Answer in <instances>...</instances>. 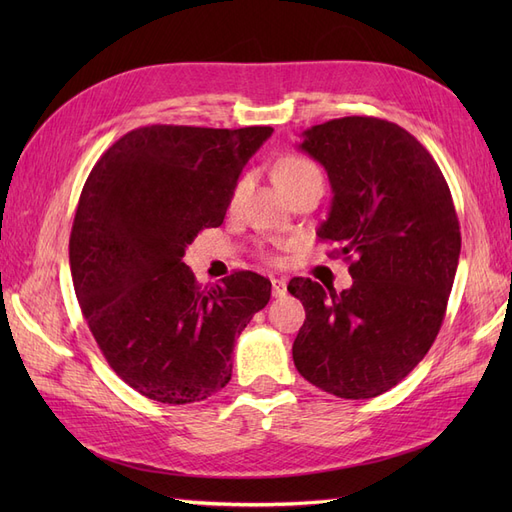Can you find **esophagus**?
I'll return each mask as SVG.
<instances>
[{"label":"esophagus","instance_id":"1","mask_svg":"<svg viewBox=\"0 0 512 512\" xmlns=\"http://www.w3.org/2000/svg\"><path fill=\"white\" fill-rule=\"evenodd\" d=\"M286 280L284 277H277V280H271V292H273V297H284V294L288 292L286 290Z\"/></svg>","mask_w":512,"mask_h":512}]
</instances>
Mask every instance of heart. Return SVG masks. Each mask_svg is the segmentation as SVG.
Wrapping results in <instances>:
<instances>
[{
	"label": "heart",
	"instance_id": "obj_1",
	"mask_svg": "<svg viewBox=\"0 0 512 512\" xmlns=\"http://www.w3.org/2000/svg\"><path fill=\"white\" fill-rule=\"evenodd\" d=\"M275 181L280 183V188L284 192H288L307 181H322V175H320V168L312 160H307L303 156H286L275 168ZM241 190H243V181L235 188L232 203L239 198Z\"/></svg>",
	"mask_w": 512,
	"mask_h": 512
}]
</instances>
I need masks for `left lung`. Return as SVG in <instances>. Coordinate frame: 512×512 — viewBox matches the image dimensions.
I'll return each instance as SVG.
<instances>
[{"label":"left lung","mask_w":512,"mask_h":512,"mask_svg":"<svg viewBox=\"0 0 512 512\" xmlns=\"http://www.w3.org/2000/svg\"><path fill=\"white\" fill-rule=\"evenodd\" d=\"M299 149L329 175L318 237L352 260V286L292 277L305 307L294 367L331 395L376 397L423 361L442 327L461 252L451 190L431 153L384 119H331L305 130Z\"/></svg>","instance_id":"1"}]
</instances>
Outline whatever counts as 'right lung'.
<instances>
[{
  "label": "right lung",
  "instance_id": "obj_1",
  "mask_svg": "<svg viewBox=\"0 0 512 512\" xmlns=\"http://www.w3.org/2000/svg\"><path fill=\"white\" fill-rule=\"evenodd\" d=\"M271 132L136 128L85 181L70 235L76 299L115 374L160 404L224 389L237 337L271 299L258 273L203 290L183 262L200 230L224 222L243 166Z\"/></svg>",
  "mask_w": 512,
  "mask_h": 512
}]
</instances>
